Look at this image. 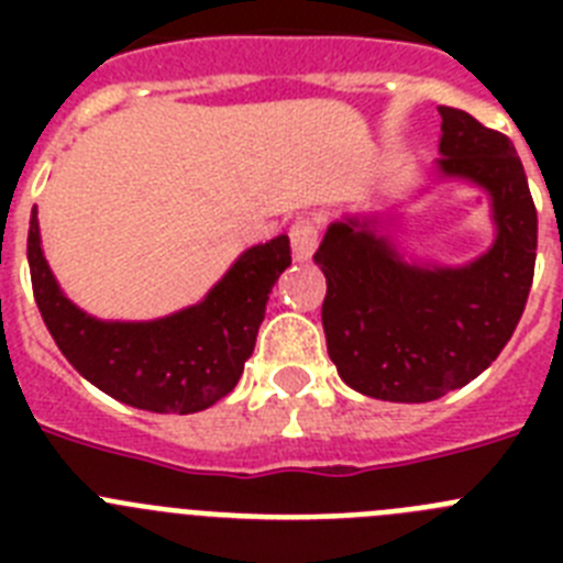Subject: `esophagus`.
Segmentation results:
<instances>
[{
  "mask_svg": "<svg viewBox=\"0 0 563 563\" xmlns=\"http://www.w3.org/2000/svg\"><path fill=\"white\" fill-rule=\"evenodd\" d=\"M290 245H292V258L296 262H307L312 256L318 245V225L312 220H298L290 228Z\"/></svg>",
  "mask_w": 563,
  "mask_h": 563,
  "instance_id": "obj_1",
  "label": "esophagus"
}]
</instances>
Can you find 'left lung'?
Instances as JSON below:
<instances>
[{"label": "left lung", "instance_id": "1", "mask_svg": "<svg viewBox=\"0 0 563 563\" xmlns=\"http://www.w3.org/2000/svg\"><path fill=\"white\" fill-rule=\"evenodd\" d=\"M437 177L487 194L494 245L467 265L415 262L397 251L380 217L327 228L316 265L327 352L346 386L375 400L429 402L496 361L533 285L539 217L516 146L454 107H440Z\"/></svg>", "mask_w": 563, "mask_h": 563}]
</instances>
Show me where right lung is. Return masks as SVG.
<instances>
[{
    "label": "right lung",
    "mask_w": 563,
    "mask_h": 563,
    "mask_svg": "<svg viewBox=\"0 0 563 563\" xmlns=\"http://www.w3.org/2000/svg\"><path fill=\"white\" fill-rule=\"evenodd\" d=\"M33 296L49 335L76 372L114 400L157 415H194L233 391L253 355L278 276L290 267V239L247 247L200 305L154 321H101L64 296L30 213Z\"/></svg>",
    "instance_id": "add662e5"
}]
</instances>
